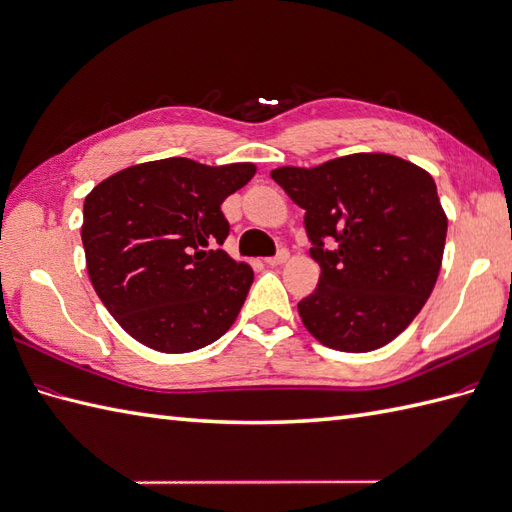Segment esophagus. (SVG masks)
<instances>
[{"instance_id": "34e87169", "label": "esophagus", "mask_w": 512, "mask_h": 512, "mask_svg": "<svg viewBox=\"0 0 512 512\" xmlns=\"http://www.w3.org/2000/svg\"><path fill=\"white\" fill-rule=\"evenodd\" d=\"M288 257H290V253L283 248V251H279L275 257H268L266 264L268 266H281V264H285V261H288Z\"/></svg>"}]
</instances>
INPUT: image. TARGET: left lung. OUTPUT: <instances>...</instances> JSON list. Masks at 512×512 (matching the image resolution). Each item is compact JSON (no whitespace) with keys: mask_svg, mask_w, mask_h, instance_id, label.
I'll use <instances>...</instances> for the list:
<instances>
[{"mask_svg":"<svg viewBox=\"0 0 512 512\" xmlns=\"http://www.w3.org/2000/svg\"><path fill=\"white\" fill-rule=\"evenodd\" d=\"M270 176L305 209L320 266L316 290L299 303L305 329L347 353L395 340L430 299L443 264L447 216L432 174L395 154L358 152Z\"/></svg>","mask_w":512,"mask_h":512,"instance_id":"8db88e82","label":"left lung"}]
</instances>
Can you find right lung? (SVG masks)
Here are the masks:
<instances>
[{"label": "right lung", "instance_id": "add662e5", "mask_svg": "<svg viewBox=\"0 0 512 512\" xmlns=\"http://www.w3.org/2000/svg\"><path fill=\"white\" fill-rule=\"evenodd\" d=\"M255 172L253 163L170 157L130 165L87 194V272L126 334L161 353L196 351L227 334L253 268L220 248L229 235L220 205Z\"/></svg>", "mask_w": 512, "mask_h": 512}]
</instances>
